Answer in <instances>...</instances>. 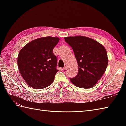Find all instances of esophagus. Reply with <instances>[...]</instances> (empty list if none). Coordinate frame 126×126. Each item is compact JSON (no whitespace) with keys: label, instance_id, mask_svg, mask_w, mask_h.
<instances>
[{"label":"esophagus","instance_id":"1","mask_svg":"<svg viewBox=\"0 0 126 126\" xmlns=\"http://www.w3.org/2000/svg\"><path fill=\"white\" fill-rule=\"evenodd\" d=\"M67 69H68V66H66V65H65L64 67L63 68V70H67Z\"/></svg>","mask_w":126,"mask_h":126}]
</instances>
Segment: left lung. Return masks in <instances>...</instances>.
<instances>
[{"mask_svg":"<svg viewBox=\"0 0 126 126\" xmlns=\"http://www.w3.org/2000/svg\"><path fill=\"white\" fill-rule=\"evenodd\" d=\"M73 49L79 65L77 75L70 81L76 86L87 89L97 83L108 63L107 53L102 45L87 37H65Z\"/></svg>","mask_w":126,"mask_h":126,"instance_id":"1","label":"left lung"}]
</instances>
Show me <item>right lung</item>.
<instances>
[{"mask_svg": "<svg viewBox=\"0 0 126 126\" xmlns=\"http://www.w3.org/2000/svg\"><path fill=\"white\" fill-rule=\"evenodd\" d=\"M59 41L58 37H42L29 42L20 50L17 59L18 69L30 87L43 89L54 81L58 70L53 49Z\"/></svg>", "mask_w": 126, "mask_h": 126, "instance_id": "1", "label": "right lung"}]
</instances>
